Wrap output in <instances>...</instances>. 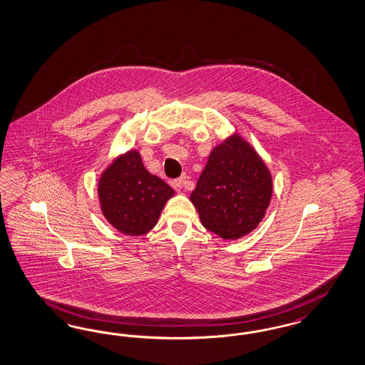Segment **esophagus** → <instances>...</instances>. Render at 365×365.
Returning a JSON list of instances; mask_svg holds the SVG:
<instances>
[{
    "label": "esophagus",
    "mask_w": 365,
    "mask_h": 365,
    "mask_svg": "<svg viewBox=\"0 0 365 365\" xmlns=\"http://www.w3.org/2000/svg\"><path fill=\"white\" fill-rule=\"evenodd\" d=\"M174 186H175L176 189H182V187L189 189V187H187L186 176H182V178H178V179H175V180H174Z\"/></svg>",
    "instance_id": "34e87169"
}]
</instances>
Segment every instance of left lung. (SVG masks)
Segmentation results:
<instances>
[{"label": "left lung", "instance_id": "left-lung-1", "mask_svg": "<svg viewBox=\"0 0 365 365\" xmlns=\"http://www.w3.org/2000/svg\"><path fill=\"white\" fill-rule=\"evenodd\" d=\"M272 191L266 164L235 134L212 150L190 200L207 231L235 240L258 227Z\"/></svg>", "mask_w": 365, "mask_h": 365}]
</instances>
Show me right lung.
<instances>
[{
	"label": "right lung",
	"instance_id": "obj_1",
	"mask_svg": "<svg viewBox=\"0 0 365 365\" xmlns=\"http://www.w3.org/2000/svg\"><path fill=\"white\" fill-rule=\"evenodd\" d=\"M98 191L104 217L131 236L149 232L174 195L163 179L146 171L137 150L119 156L103 173Z\"/></svg>",
	"mask_w": 365,
	"mask_h": 365
}]
</instances>
